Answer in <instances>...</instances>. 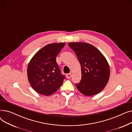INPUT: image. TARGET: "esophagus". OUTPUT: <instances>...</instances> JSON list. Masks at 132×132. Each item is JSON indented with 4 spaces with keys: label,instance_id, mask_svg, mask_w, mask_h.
<instances>
[{
    "label": "esophagus",
    "instance_id": "1",
    "mask_svg": "<svg viewBox=\"0 0 132 132\" xmlns=\"http://www.w3.org/2000/svg\"><path fill=\"white\" fill-rule=\"evenodd\" d=\"M66 77L67 79H70L72 77V74L71 73H68L66 75Z\"/></svg>",
    "mask_w": 132,
    "mask_h": 132
}]
</instances>
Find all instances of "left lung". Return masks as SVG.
I'll list each match as a JSON object with an SVG mask.
<instances>
[{"label":"left lung","instance_id":"8db88e82","mask_svg":"<svg viewBox=\"0 0 132 132\" xmlns=\"http://www.w3.org/2000/svg\"><path fill=\"white\" fill-rule=\"evenodd\" d=\"M68 44L77 55L81 68V80L76 87L87 96L100 93L110 78V67L105 57L96 47L89 43L70 42Z\"/></svg>","mask_w":132,"mask_h":132}]
</instances>
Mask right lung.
Listing matches in <instances>:
<instances>
[{"instance_id":"right-lung-1","label":"right lung","mask_w":132,"mask_h":132,"mask_svg":"<svg viewBox=\"0 0 132 132\" xmlns=\"http://www.w3.org/2000/svg\"><path fill=\"white\" fill-rule=\"evenodd\" d=\"M65 45V43L46 45L37 52L29 62L28 79L37 93L50 96L62 85L65 77L61 74L56 57Z\"/></svg>"}]
</instances>
